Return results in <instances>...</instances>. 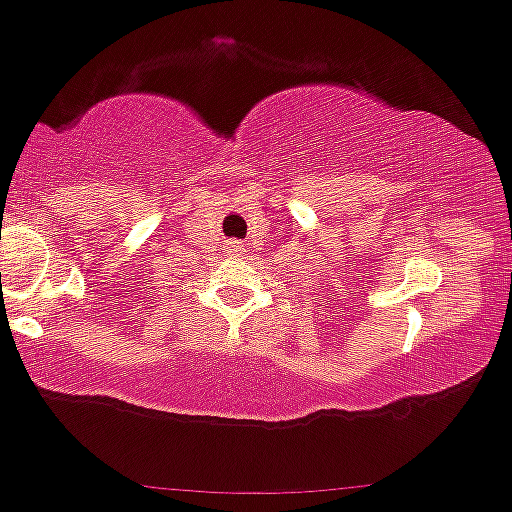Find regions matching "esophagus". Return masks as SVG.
I'll return each mask as SVG.
<instances>
[{
    "label": "esophagus",
    "instance_id": "esophagus-1",
    "mask_svg": "<svg viewBox=\"0 0 512 512\" xmlns=\"http://www.w3.org/2000/svg\"><path fill=\"white\" fill-rule=\"evenodd\" d=\"M227 254L229 256H241V254H244V244H241V241H236V239L227 241Z\"/></svg>",
    "mask_w": 512,
    "mask_h": 512
}]
</instances>
